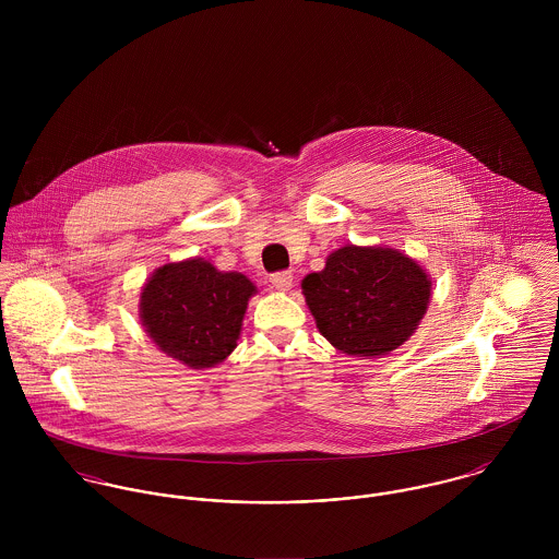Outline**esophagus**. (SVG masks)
Masks as SVG:
<instances>
[{"mask_svg":"<svg viewBox=\"0 0 559 559\" xmlns=\"http://www.w3.org/2000/svg\"><path fill=\"white\" fill-rule=\"evenodd\" d=\"M269 280H271V284H273V288H275V290L286 293V290H290V288H293V273H290V271L273 273Z\"/></svg>","mask_w":559,"mask_h":559,"instance_id":"1","label":"esophagus"}]
</instances>
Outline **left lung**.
Instances as JSON below:
<instances>
[{"label":"left lung","mask_w":559,"mask_h":559,"mask_svg":"<svg viewBox=\"0 0 559 559\" xmlns=\"http://www.w3.org/2000/svg\"><path fill=\"white\" fill-rule=\"evenodd\" d=\"M301 288L331 346L374 359L415 333L430 304L432 280L394 247L344 245L326 255L322 271L304 277Z\"/></svg>","instance_id":"8db88e82"}]
</instances>
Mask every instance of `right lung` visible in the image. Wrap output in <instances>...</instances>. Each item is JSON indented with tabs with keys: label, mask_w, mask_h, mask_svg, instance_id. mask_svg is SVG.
Segmentation results:
<instances>
[{
	"label": "right lung",
	"mask_w": 559,
	"mask_h": 559,
	"mask_svg": "<svg viewBox=\"0 0 559 559\" xmlns=\"http://www.w3.org/2000/svg\"><path fill=\"white\" fill-rule=\"evenodd\" d=\"M253 282L211 260L167 262L140 293V320L160 353L193 370L215 368L239 342Z\"/></svg>",
	"instance_id": "right-lung-1"
}]
</instances>
